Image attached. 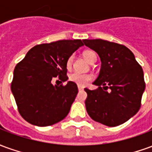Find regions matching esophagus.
Listing matches in <instances>:
<instances>
[{
    "label": "esophagus",
    "mask_w": 152,
    "mask_h": 152,
    "mask_svg": "<svg viewBox=\"0 0 152 152\" xmlns=\"http://www.w3.org/2000/svg\"><path fill=\"white\" fill-rule=\"evenodd\" d=\"M78 89H79V90H83V89H84V87H83V86H78Z\"/></svg>",
    "instance_id": "esophagus-1"
}]
</instances>
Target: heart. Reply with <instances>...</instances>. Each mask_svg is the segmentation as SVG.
I'll return each instance as SVG.
<instances>
[{"label":"heart","instance_id":"obj_1","mask_svg":"<svg viewBox=\"0 0 152 152\" xmlns=\"http://www.w3.org/2000/svg\"><path fill=\"white\" fill-rule=\"evenodd\" d=\"M83 56L86 58V61L90 64L94 63V62H96V59H97L96 53L94 52H93V51H90V50L85 51L83 53ZM72 63L73 56L71 55L66 60V67L71 68L72 66ZM91 79H92V77L89 74H82V73L76 72L71 73L69 76V80L72 82L76 83V85L80 86H84L87 85L91 80Z\"/></svg>","mask_w":152,"mask_h":152}]
</instances>
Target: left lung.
<instances>
[{"instance_id":"obj_1","label":"left lung","mask_w":152,"mask_h":152,"mask_svg":"<svg viewBox=\"0 0 152 152\" xmlns=\"http://www.w3.org/2000/svg\"><path fill=\"white\" fill-rule=\"evenodd\" d=\"M83 42L97 52L102 62L99 77L94 82L99 88L85 89L86 111L94 121L107 126L124 124L140 109L146 86L142 66L123 45L102 39H86Z\"/></svg>"}]
</instances>
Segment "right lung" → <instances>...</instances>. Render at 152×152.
<instances>
[{
  "mask_svg": "<svg viewBox=\"0 0 152 152\" xmlns=\"http://www.w3.org/2000/svg\"><path fill=\"white\" fill-rule=\"evenodd\" d=\"M83 45V40L78 39L40 44L32 47L16 65L11 91L25 121L49 126L67 115L78 93L77 86L72 81L53 86L52 80H67L66 60Z\"/></svg>",
  "mask_w": 152,
  "mask_h": 152,
  "instance_id": "obj_1",
  "label": "right lung"
}]
</instances>
